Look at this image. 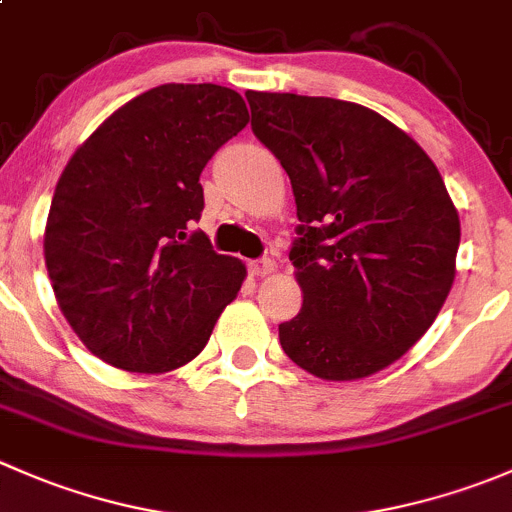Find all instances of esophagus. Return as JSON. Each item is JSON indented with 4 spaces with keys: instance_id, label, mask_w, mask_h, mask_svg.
Returning <instances> with one entry per match:
<instances>
[{
    "instance_id": "34e87169",
    "label": "esophagus",
    "mask_w": 512,
    "mask_h": 512,
    "mask_svg": "<svg viewBox=\"0 0 512 512\" xmlns=\"http://www.w3.org/2000/svg\"><path fill=\"white\" fill-rule=\"evenodd\" d=\"M275 260L272 257H260V260H252L250 262V272L255 277H265L270 275V272H275Z\"/></svg>"
}]
</instances>
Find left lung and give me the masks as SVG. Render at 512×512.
<instances>
[{"mask_svg": "<svg viewBox=\"0 0 512 512\" xmlns=\"http://www.w3.org/2000/svg\"><path fill=\"white\" fill-rule=\"evenodd\" d=\"M252 133L292 180L302 309L280 324L309 374L352 381L404 356L441 312L461 223L414 138L371 108L247 91Z\"/></svg>", "mask_w": 512, "mask_h": 512, "instance_id": "1", "label": "left lung"}]
</instances>
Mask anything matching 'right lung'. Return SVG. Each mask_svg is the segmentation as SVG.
Wrapping results in <instances>:
<instances>
[{"instance_id":"1","label":"right lung","mask_w":512,"mask_h":512,"mask_svg":"<svg viewBox=\"0 0 512 512\" xmlns=\"http://www.w3.org/2000/svg\"><path fill=\"white\" fill-rule=\"evenodd\" d=\"M237 91L163 84L101 123L56 183L44 257L59 307L106 364L160 374L195 359L245 265L193 230L200 173L247 126Z\"/></svg>"}]
</instances>
